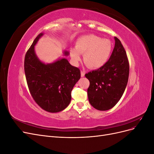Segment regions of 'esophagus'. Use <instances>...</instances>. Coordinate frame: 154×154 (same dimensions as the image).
Returning <instances> with one entry per match:
<instances>
[{
    "label": "esophagus",
    "mask_w": 154,
    "mask_h": 154,
    "mask_svg": "<svg viewBox=\"0 0 154 154\" xmlns=\"http://www.w3.org/2000/svg\"><path fill=\"white\" fill-rule=\"evenodd\" d=\"M85 71H81V76H82V77H84V76H85Z\"/></svg>",
    "instance_id": "esophagus-1"
}]
</instances>
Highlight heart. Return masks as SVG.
I'll return each mask as SVG.
<instances>
[{
  "label": "heart",
  "mask_w": 154,
  "mask_h": 154,
  "mask_svg": "<svg viewBox=\"0 0 154 154\" xmlns=\"http://www.w3.org/2000/svg\"><path fill=\"white\" fill-rule=\"evenodd\" d=\"M112 50L111 42L94 35H88L79 38L76 42V48L70 50L72 61L78 64L84 54V61L92 69L103 67L108 61Z\"/></svg>",
  "instance_id": "obj_1"
}]
</instances>
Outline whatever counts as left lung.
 Returning <instances> with one entry per match:
<instances>
[{"instance_id":"1","label":"left lung","mask_w":154,"mask_h":154,"mask_svg":"<svg viewBox=\"0 0 154 154\" xmlns=\"http://www.w3.org/2000/svg\"><path fill=\"white\" fill-rule=\"evenodd\" d=\"M115 46L107 62L97 70L85 74L90 82L87 89L91 105L97 110H107L121 99L127 87L129 63L121 41L114 37Z\"/></svg>"}]
</instances>
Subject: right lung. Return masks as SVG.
Listing matches in <instances>:
<instances>
[{
  "label": "right lung",
  "instance_id": "obj_1",
  "mask_svg": "<svg viewBox=\"0 0 154 154\" xmlns=\"http://www.w3.org/2000/svg\"><path fill=\"white\" fill-rule=\"evenodd\" d=\"M44 33H40L27 51L24 71L29 92L35 101L49 112L64 110L71 100V91L81 77L78 67L71 66L62 58L45 64L37 57L35 45ZM64 55L69 52L64 51Z\"/></svg>",
  "mask_w": 154,
  "mask_h": 154
}]
</instances>
